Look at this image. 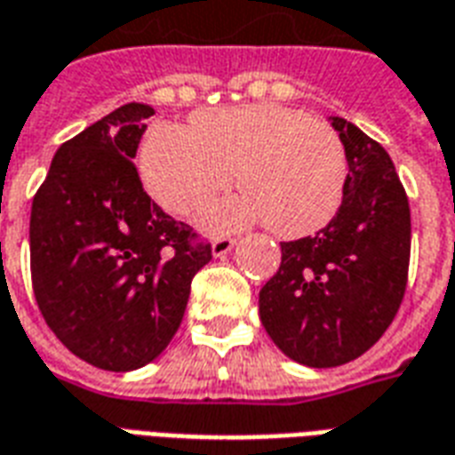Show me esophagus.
<instances>
[{
  "label": "esophagus",
  "instance_id": "obj_1",
  "mask_svg": "<svg viewBox=\"0 0 455 455\" xmlns=\"http://www.w3.org/2000/svg\"><path fill=\"white\" fill-rule=\"evenodd\" d=\"M234 245H236V238H217L212 243V255L214 258H224V255L234 251Z\"/></svg>",
  "mask_w": 455,
  "mask_h": 455
}]
</instances>
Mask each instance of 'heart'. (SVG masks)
Wrapping results in <instances>:
<instances>
[{"instance_id":"1","label":"heart","mask_w":455,"mask_h":455,"mask_svg":"<svg viewBox=\"0 0 455 455\" xmlns=\"http://www.w3.org/2000/svg\"><path fill=\"white\" fill-rule=\"evenodd\" d=\"M140 173L171 214L188 217L224 193L234 173L243 195L200 217L207 234L267 221L279 238L311 236L331 224L347 183V156L331 124L301 110L255 106L200 110L190 132L161 124L144 140Z\"/></svg>"}]
</instances>
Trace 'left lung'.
I'll return each mask as SVG.
<instances>
[{"mask_svg":"<svg viewBox=\"0 0 455 455\" xmlns=\"http://www.w3.org/2000/svg\"><path fill=\"white\" fill-rule=\"evenodd\" d=\"M347 156L338 214L315 236L282 243L277 275L260 289V321L289 359L347 364L379 342L400 308L410 262V204L381 144L328 117Z\"/></svg>","mask_w":455,"mask_h":455,"instance_id":"left-lung-1","label":"left lung"}]
</instances>
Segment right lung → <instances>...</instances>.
<instances>
[{"instance_id": "right-lung-1", "label": "right lung", "mask_w": 455, "mask_h": 455, "mask_svg": "<svg viewBox=\"0 0 455 455\" xmlns=\"http://www.w3.org/2000/svg\"><path fill=\"white\" fill-rule=\"evenodd\" d=\"M154 108L127 103L57 149L30 207V277L60 342L106 371L168 347L190 282L212 260L144 193L134 159Z\"/></svg>"}]
</instances>
